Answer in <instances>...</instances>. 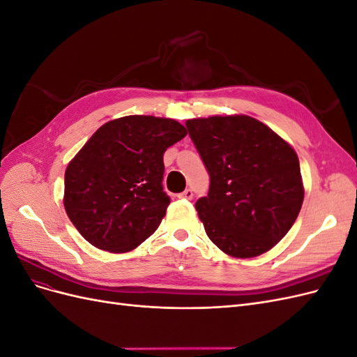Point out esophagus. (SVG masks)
<instances>
[{
	"instance_id": "1",
	"label": "esophagus",
	"mask_w": 357,
	"mask_h": 357,
	"mask_svg": "<svg viewBox=\"0 0 357 357\" xmlns=\"http://www.w3.org/2000/svg\"><path fill=\"white\" fill-rule=\"evenodd\" d=\"M178 198H183V199H192L193 198V192L190 189H186L183 193H180Z\"/></svg>"
}]
</instances>
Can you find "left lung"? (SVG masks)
<instances>
[{
	"label": "left lung",
	"instance_id": "1",
	"mask_svg": "<svg viewBox=\"0 0 357 357\" xmlns=\"http://www.w3.org/2000/svg\"><path fill=\"white\" fill-rule=\"evenodd\" d=\"M210 174L195 204L208 238L232 257H256L295 223L304 201L294 147L257 119L211 116L186 122Z\"/></svg>",
	"mask_w": 357,
	"mask_h": 357
}]
</instances>
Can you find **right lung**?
<instances>
[{
    "instance_id": "add662e5",
    "label": "right lung",
    "mask_w": 357,
    "mask_h": 357,
    "mask_svg": "<svg viewBox=\"0 0 357 357\" xmlns=\"http://www.w3.org/2000/svg\"><path fill=\"white\" fill-rule=\"evenodd\" d=\"M177 121L125 116L104 123L66 171L63 207L83 238L112 253L131 252L164 219L165 150L185 138Z\"/></svg>"
}]
</instances>
